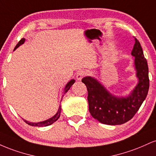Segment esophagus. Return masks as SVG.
<instances>
[{"mask_svg": "<svg viewBox=\"0 0 156 156\" xmlns=\"http://www.w3.org/2000/svg\"><path fill=\"white\" fill-rule=\"evenodd\" d=\"M86 75H87V73L83 70H80V71H78V72H77L76 73L77 80H81L82 78H83Z\"/></svg>", "mask_w": 156, "mask_h": 156, "instance_id": "obj_1", "label": "esophagus"}]
</instances>
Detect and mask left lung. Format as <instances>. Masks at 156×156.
I'll use <instances>...</instances> for the list:
<instances>
[{
	"label": "left lung",
	"instance_id": "1",
	"mask_svg": "<svg viewBox=\"0 0 156 156\" xmlns=\"http://www.w3.org/2000/svg\"><path fill=\"white\" fill-rule=\"evenodd\" d=\"M131 55L134 57L138 83L128 96L118 97L112 94L94 77L87 76L82 79L88 90L89 112L103 124L117 125L129 121L147 95L150 86L147 62L140 43L136 38Z\"/></svg>",
	"mask_w": 156,
	"mask_h": 156
}]
</instances>
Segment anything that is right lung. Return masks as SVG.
Listing matches in <instances>:
<instances>
[{
	"instance_id": "1",
	"label": "right lung",
	"mask_w": 156,
	"mask_h": 156,
	"mask_svg": "<svg viewBox=\"0 0 156 156\" xmlns=\"http://www.w3.org/2000/svg\"><path fill=\"white\" fill-rule=\"evenodd\" d=\"M25 40H26V39H24V38H23L22 39H21L18 43L17 44V45H16V47L15 48V49H14V51H15V50L17 49L19 46H20L21 44H23V43H24ZM75 81H76V80H75L74 79H72L71 80H69V81L68 82L67 84H66L65 87H64V94H66V93H67V91L70 89L71 87H72L73 84L75 83ZM61 110H62V107H61V105H59V107H58V112H57L56 114H55L53 117H52L51 118H50V119H46V120H44V121L39 122H31L27 121V120H26V119H24V121L26 122L27 124L29 125H31V126H36V127L48 126V125H51V124H53V122H55L56 121L58 118H59Z\"/></svg>"
}]
</instances>
